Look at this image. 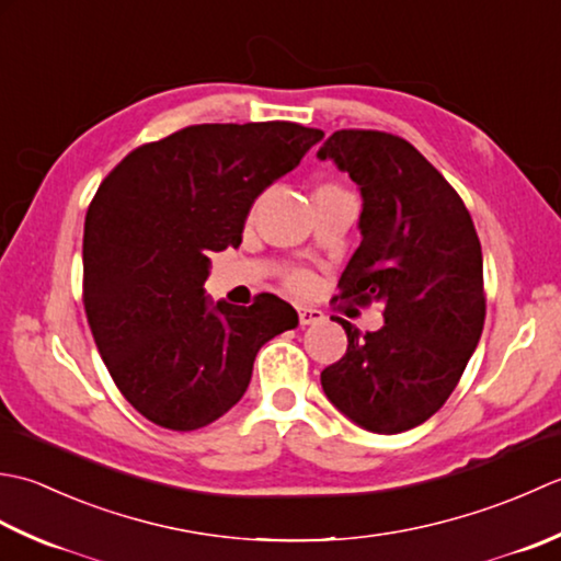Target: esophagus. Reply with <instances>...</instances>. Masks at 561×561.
I'll use <instances>...</instances> for the list:
<instances>
[{"mask_svg": "<svg viewBox=\"0 0 561 561\" xmlns=\"http://www.w3.org/2000/svg\"><path fill=\"white\" fill-rule=\"evenodd\" d=\"M297 314H300V327H310V324L324 322V312L322 310H314V307H300V310H297Z\"/></svg>", "mask_w": 561, "mask_h": 561, "instance_id": "1", "label": "esophagus"}]
</instances>
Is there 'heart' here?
<instances>
[{"label":"heart","instance_id":"heart-1","mask_svg":"<svg viewBox=\"0 0 561 561\" xmlns=\"http://www.w3.org/2000/svg\"><path fill=\"white\" fill-rule=\"evenodd\" d=\"M290 285L295 290H307L312 285V278H310V273H305V271H295L293 276H290Z\"/></svg>","mask_w":561,"mask_h":561}]
</instances>
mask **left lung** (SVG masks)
I'll use <instances>...</instances> for the list:
<instances>
[{
  "mask_svg": "<svg viewBox=\"0 0 561 561\" xmlns=\"http://www.w3.org/2000/svg\"><path fill=\"white\" fill-rule=\"evenodd\" d=\"M317 157L363 196V239L336 300L385 307L365 334L336 317L348 348L322 370L324 394L365 431L402 433L445 404L482 336V244L457 191L402 137L336 130Z\"/></svg>",
  "mask_w": 561,
  "mask_h": 561,
  "instance_id": "left-lung-1",
  "label": "left lung"
}]
</instances>
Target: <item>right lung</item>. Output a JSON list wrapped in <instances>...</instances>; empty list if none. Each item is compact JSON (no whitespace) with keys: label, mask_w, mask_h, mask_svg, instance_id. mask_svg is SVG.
<instances>
[{"label":"right lung","mask_w":561,"mask_h":561,"mask_svg":"<svg viewBox=\"0 0 561 561\" xmlns=\"http://www.w3.org/2000/svg\"><path fill=\"white\" fill-rule=\"evenodd\" d=\"M324 133L288 121L203 123L137 147L84 220V310L121 394L152 424L196 431L247 392L268 339L297 327L276 295L213 305L210 251L242 244L251 205Z\"/></svg>","instance_id":"right-lung-1"}]
</instances>
